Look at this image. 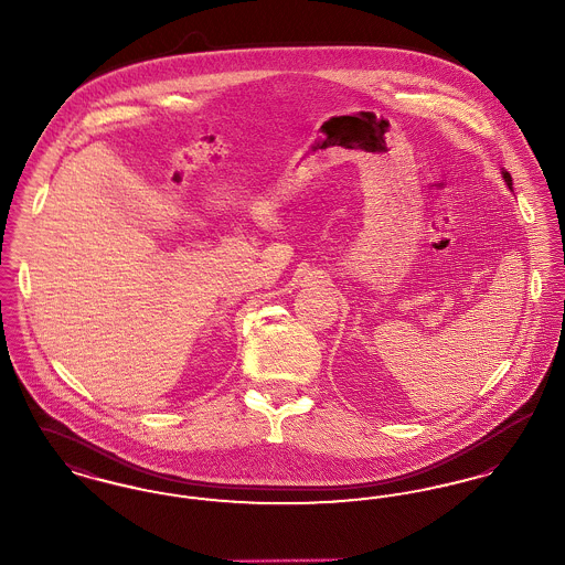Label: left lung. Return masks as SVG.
<instances>
[{
    "label": "left lung",
    "instance_id": "obj_1",
    "mask_svg": "<svg viewBox=\"0 0 565 565\" xmlns=\"http://www.w3.org/2000/svg\"><path fill=\"white\" fill-rule=\"evenodd\" d=\"M504 182H507V184H509V189H512V178H511V173H509V171H504Z\"/></svg>",
    "mask_w": 565,
    "mask_h": 565
}]
</instances>
